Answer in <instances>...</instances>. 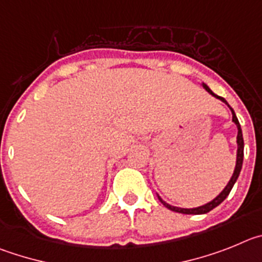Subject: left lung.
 <instances>
[{
  "label": "left lung",
  "mask_w": 262,
  "mask_h": 262,
  "mask_svg": "<svg viewBox=\"0 0 262 262\" xmlns=\"http://www.w3.org/2000/svg\"><path fill=\"white\" fill-rule=\"evenodd\" d=\"M202 87H204L205 90L207 91V93L210 94V95H213L214 98L219 99L221 102H223L225 104H227V107L230 108L231 114H232V121H234V124L236 125L237 128V137H236V145H237V150H236V163H235V168H234V173H232V176H231V179L228 180L227 185H226L225 188H223V190L221 193H219L218 195H216L215 199L211 200L210 202H207V204L205 205H201V206H197V207H179V206H173V205H169L168 202L164 201L162 197H160L159 194H158V199L160 200V202L164 205V206L167 207V209H169V210L172 211H176V213H181V214H194V215H199V214H206L209 213L210 210H213L214 207L218 206L219 204H222L223 201L226 200V197H227L228 194H230L231 189H232V187H234V184L236 183L237 178H239L240 175V171H242V166H243V158H244V140H243V133H242V128H240V124H239V120H237L236 115H235L234 110L230 107V104L227 103V100H226L225 98H222V96H218L216 94H214L213 91L210 90V87L207 86L206 83H204V82H201Z\"/></svg>",
  "instance_id": "8db88e82"
}]
</instances>
